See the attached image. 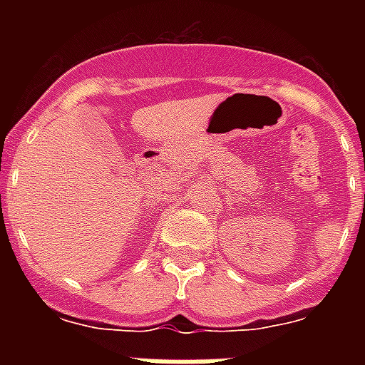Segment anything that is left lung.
Wrapping results in <instances>:
<instances>
[{
	"mask_svg": "<svg viewBox=\"0 0 365 365\" xmlns=\"http://www.w3.org/2000/svg\"><path fill=\"white\" fill-rule=\"evenodd\" d=\"M364 199H365V195H364Z\"/></svg>",
	"mask_w": 365,
	"mask_h": 365,
	"instance_id": "8db88e82",
	"label": "left lung"
}]
</instances>
